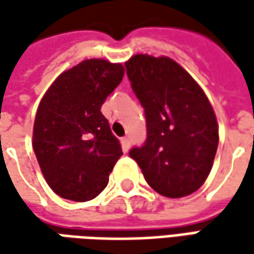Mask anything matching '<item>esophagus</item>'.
<instances>
[{"instance_id":"34e87169","label":"esophagus","mask_w":254,"mask_h":254,"mask_svg":"<svg viewBox=\"0 0 254 254\" xmlns=\"http://www.w3.org/2000/svg\"><path fill=\"white\" fill-rule=\"evenodd\" d=\"M122 144H123V148L126 150V151H128L130 150V147H131V141H130V138L128 137H124L122 140Z\"/></svg>"}]
</instances>
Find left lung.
Wrapping results in <instances>:
<instances>
[{"instance_id":"8db88e82","label":"left lung","mask_w":254,"mask_h":254,"mask_svg":"<svg viewBox=\"0 0 254 254\" xmlns=\"http://www.w3.org/2000/svg\"><path fill=\"white\" fill-rule=\"evenodd\" d=\"M147 120V140L130 157L155 192L184 198L203 185L219 142V126L198 82L168 56L138 54L127 62Z\"/></svg>"}]
</instances>
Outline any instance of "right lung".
I'll return each instance as SVG.
<instances>
[{
  "label": "right lung",
  "instance_id": "right-lung-1",
  "mask_svg": "<svg viewBox=\"0 0 254 254\" xmlns=\"http://www.w3.org/2000/svg\"><path fill=\"white\" fill-rule=\"evenodd\" d=\"M123 76L122 64L86 59L59 74L41 99L32 147L44 178L61 198L86 202L107 187L123 151L100 109Z\"/></svg>",
  "mask_w": 254,
  "mask_h": 254
}]
</instances>
